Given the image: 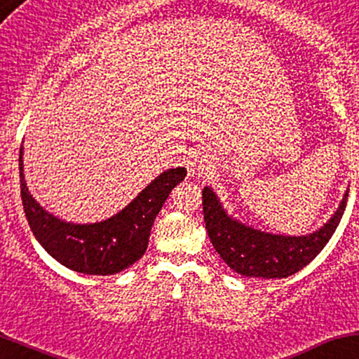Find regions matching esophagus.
Returning <instances> with one entry per match:
<instances>
[{
	"label": "esophagus",
	"instance_id": "34e87169",
	"mask_svg": "<svg viewBox=\"0 0 359 359\" xmlns=\"http://www.w3.org/2000/svg\"><path fill=\"white\" fill-rule=\"evenodd\" d=\"M187 169L188 176H203L210 169V161L205 158V156L193 154L187 159Z\"/></svg>",
	"mask_w": 359,
	"mask_h": 359
}]
</instances>
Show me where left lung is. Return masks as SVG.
<instances>
[{
	"mask_svg": "<svg viewBox=\"0 0 359 359\" xmlns=\"http://www.w3.org/2000/svg\"><path fill=\"white\" fill-rule=\"evenodd\" d=\"M201 193L205 227L224 263L243 276L271 280L295 275L325 248L341 222L349 190L331 219L305 236H283L251 227L227 213L212 187H205Z\"/></svg>",
	"mask_w": 359,
	"mask_h": 359,
	"instance_id": "left-lung-1",
	"label": "left lung"
}]
</instances>
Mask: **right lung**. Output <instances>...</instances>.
<instances>
[{
	"mask_svg": "<svg viewBox=\"0 0 359 359\" xmlns=\"http://www.w3.org/2000/svg\"><path fill=\"white\" fill-rule=\"evenodd\" d=\"M18 169L23 210L35 239L62 266L100 276L120 273L144 256L156 217L172 188L187 176L184 168L166 169L110 219L74 224L47 212L28 191L23 175V146L20 147Z\"/></svg>",
	"mask_w": 359,
	"mask_h": 359,
	"instance_id": "obj_1",
	"label": "right lung"
}]
</instances>
